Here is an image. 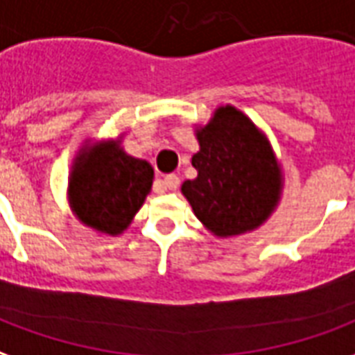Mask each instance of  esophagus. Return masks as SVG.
I'll return each mask as SVG.
<instances>
[{"label":"esophagus","mask_w":355,"mask_h":355,"mask_svg":"<svg viewBox=\"0 0 355 355\" xmlns=\"http://www.w3.org/2000/svg\"><path fill=\"white\" fill-rule=\"evenodd\" d=\"M162 187L170 189V191H174V189L180 187V175H175V174L166 175V178L162 180Z\"/></svg>","instance_id":"obj_1"}]
</instances>
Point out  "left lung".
I'll return each mask as SVG.
<instances>
[{"label": "left lung", "mask_w": 355, "mask_h": 355, "mask_svg": "<svg viewBox=\"0 0 355 355\" xmlns=\"http://www.w3.org/2000/svg\"><path fill=\"white\" fill-rule=\"evenodd\" d=\"M195 180L181 185L195 216L216 236H236L265 223L278 206L282 170L268 139L242 111L217 107L196 130Z\"/></svg>", "instance_id": "left-lung-1"}]
</instances>
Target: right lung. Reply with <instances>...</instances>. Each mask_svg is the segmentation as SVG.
Instances as JSON below:
<instances>
[{
	"label": "right lung",
	"instance_id": "1",
	"mask_svg": "<svg viewBox=\"0 0 355 355\" xmlns=\"http://www.w3.org/2000/svg\"><path fill=\"white\" fill-rule=\"evenodd\" d=\"M153 185V168L134 159L119 141L85 147L69 175V206L94 231L117 236L132 223Z\"/></svg>",
	"mask_w": 355,
	"mask_h": 355
}]
</instances>
